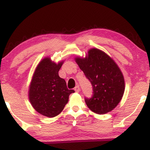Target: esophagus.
<instances>
[{"mask_svg": "<svg viewBox=\"0 0 150 150\" xmlns=\"http://www.w3.org/2000/svg\"><path fill=\"white\" fill-rule=\"evenodd\" d=\"M74 90H75V92H80V86H79V85H77L76 87H75V89H74Z\"/></svg>", "mask_w": 150, "mask_h": 150, "instance_id": "obj_1", "label": "esophagus"}]
</instances>
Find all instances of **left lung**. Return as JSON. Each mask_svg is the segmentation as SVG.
I'll return each mask as SVG.
<instances>
[{
	"mask_svg": "<svg viewBox=\"0 0 150 150\" xmlns=\"http://www.w3.org/2000/svg\"><path fill=\"white\" fill-rule=\"evenodd\" d=\"M75 60L93 87L92 97L85 98L88 108L98 114L112 111L125 91L124 77L116 62L96 48L89 49L85 58L76 57Z\"/></svg>",
	"mask_w": 150,
	"mask_h": 150,
	"instance_id": "left-lung-1",
	"label": "left lung"
}]
</instances>
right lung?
I'll return each mask as SVG.
<instances>
[{"label": "right lung", "instance_id": "right-lung-1", "mask_svg": "<svg viewBox=\"0 0 150 150\" xmlns=\"http://www.w3.org/2000/svg\"><path fill=\"white\" fill-rule=\"evenodd\" d=\"M63 61L56 63L45 57L39 63L29 87V99L33 108L43 116L53 118L58 116L74 93L68 89L64 79L58 75Z\"/></svg>", "mask_w": 150, "mask_h": 150}]
</instances>
